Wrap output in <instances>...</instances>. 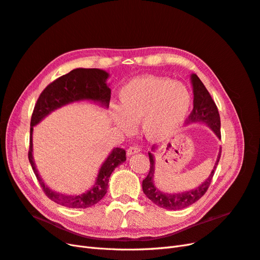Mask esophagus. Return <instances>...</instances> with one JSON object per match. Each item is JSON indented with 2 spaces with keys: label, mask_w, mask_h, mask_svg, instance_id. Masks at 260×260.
Returning a JSON list of instances; mask_svg holds the SVG:
<instances>
[{
  "label": "esophagus",
  "mask_w": 260,
  "mask_h": 260,
  "mask_svg": "<svg viewBox=\"0 0 260 260\" xmlns=\"http://www.w3.org/2000/svg\"><path fill=\"white\" fill-rule=\"evenodd\" d=\"M140 151H141V149H140V147H139L138 145H132V146H130V147L127 149V155H128V156H131V155H133V154L139 153Z\"/></svg>",
  "instance_id": "obj_1"
}]
</instances>
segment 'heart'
<instances>
[{"mask_svg": "<svg viewBox=\"0 0 260 260\" xmlns=\"http://www.w3.org/2000/svg\"><path fill=\"white\" fill-rule=\"evenodd\" d=\"M121 106L112 105L114 122L131 132L142 120L145 136L159 141L172 135L190 111L191 94L186 86L167 78L138 77L120 90Z\"/></svg>", "mask_w": 260, "mask_h": 260, "instance_id": "b5f03b06", "label": "heart"}]
</instances>
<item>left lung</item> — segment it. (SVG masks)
<instances>
[{
  "instance_id": "obj_1",
  "label": "left lung",
  "mask_w": 260,
  "mask_h": 260,
  "mask_svg": "<svg viewBox=\"0 0 260 260\" xmlns=\"http://www.w3.org/2000/svg\"><path fill=\"white\" fill-rule=\"evenodd\" d=\"M191 82L193 86V111L187 117L186 123L193 122H203L206 123L208 127L215 132V135L221 139V133H220V116L218 113V108L215 104L214 100L211 99L209 92L203 84L200 78L195 74L191 75ZM152 151H155V147H152ZM149 156V171L146 178L142 182V188L144 194L151 200L155 205L159 206L165 209H182L188 207L195 202H198L202 196L205 194L210 185L212 177L215 175L216 168L221 156V148H220L219 154L217 156V160L214 166V169L210 172L209 177L206 181L196 188L190 191L181 192V193H164L159 191L154 184V174H155V158L152 153H148Z\"/></svg>"
}]
</instances>
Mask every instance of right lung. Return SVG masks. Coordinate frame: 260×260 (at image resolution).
<instances>
[{"mask_svg":"<svg viewBox=\"0 0 260 260\" xmlns=\"http://www.w3.org/2000/svg\"><path fill=\"white\" fill-rule=\"evenodd\" d=\"M108 73L98 68H77L57 78L42 91L35 106L30 121V146L28 158L43 192L48 198L69 208H88L95 205L107 192L108 181L112 172L125 159V151L116 147L108 155L99 171L95 183L89 191L79 195H65L55 192L44 183L39 175L32 156L34 127L55 109L79 101H92L108 107L111 101V89L106 83Z\"/></svg>","mask_w":260,"mask_h":260,"instance_id":"right-lung-1","label":"right lung"}]
</instances>
